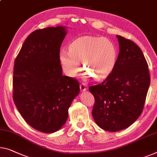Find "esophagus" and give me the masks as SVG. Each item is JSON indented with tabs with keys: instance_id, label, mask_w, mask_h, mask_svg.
<instances>
[{
	"instance_id": "obj_1",
	"label": "esophagus",
	"mask_w": 157,
	"mask_h": 157,
	"mask_svg": "<svg viewBox=\"0 0 157 157\" xmlns=\"http://www.w3.org/2000/svg\"><path fill=\"white\" fill-rule=\"evenodd\" d=\"M86 90V86L85 83H81L80 84V90L82 92H85Z\"/></svg>"
}]
</instances>
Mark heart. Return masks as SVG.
<instances>
[{
	"mask_svg": "<svg viewBox=\"0 0 157 157\" xmlns=\"http://www.w3.org/2000/svg\"><path fill=\"white\" fill-rule=\"evenodd\" d=\"M118 49L116 44L107 38L83 36L72 41L68 51L59 52V61L67 75L75 77L81 71L80 60L85 75L96 80L106 78L116 66Z\"/></svg>",
	"mask_w": 157,
	"mask_h": 157,
	"instance_id": "1",
	"label": "heart"
}]
</instances>
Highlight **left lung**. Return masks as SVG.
I'll return each instance as SVG.
<instances>
[{"instance_id": "8db88e82", "label": "left lung", "mask_w": 157, "mask_h": 157, "mask_svg": "<svg viewBox=\"0 0 157 157\" xmlns=\"http://www.w3.org/2000/svg\"><path fill=\"white\" fill-rule=\"evenodd\" d=\"M120 52L113 71L105 80L89 87L95 99L94 120L105 130L129 127L144 109L150 76L147 60L137 44L117 35Z\"/></svg>"}]
</instances>
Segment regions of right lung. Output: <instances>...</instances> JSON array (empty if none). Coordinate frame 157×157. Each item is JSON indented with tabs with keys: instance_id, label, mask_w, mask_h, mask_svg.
Here are the masks:
<instances>
[{
	"instance_id": "add662e5",
	"label": "right lung",
	"mask_w": 157,
	"mask_h": 157,
	"mask_svg": "<svg viewBox=\"0 0 157 157\" xmlns=\"http://www.w3.org/2000/svg\"><path fill=\"white\" fill-rule=\"evenodd\" d=\"M65 27H46L28 36L15 58L13 101L30 126L42 132L57 131L79 92L76 79L63 75L59 61Z\"/></svg>"
}]
</instances>
